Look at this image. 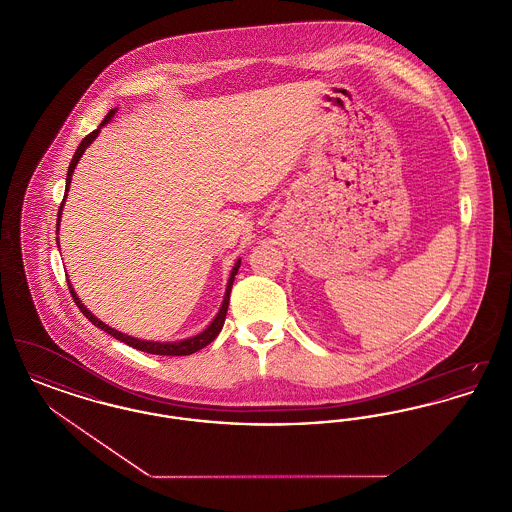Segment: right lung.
<instances>
[{"mask_svg":"<svg viewBox=\"0 0 512 512\" xmlns=\"http://www.w3.org/2000/svg\"><path fill=\"white\" fill-rule=\"evenodd\" d=\"M117 111L119 109H111L109 113H107V117L101 121L98 128L92 132V134H88L82 142H80V146L78 149L74 151L73 161H71V165H69V171H67V184H65V197H63V203H61V207H59V215H57V232H59V222H61V213H63V205H65V199H67V192H69V188H71V180H73V172L76 169V165H78V161H80V157L84 155V151L88 149V146L96 140L99 136V132H101V128L103 126H107L109 122L113 121V117L117 115ZM57 245H59V238H57ZM242 265V259H238L236 261V265L232 267V272H230V278H228V284H226V292H224V299H222V305H220L219 313H217V317L211 320V324L203 330V332H199V334H195L192 338H186V340H178V341H151V340H140V338H134V336H128V334H122L119 330H115V328H111V326H107L103 320H99L96 315H92L90 311H88V307L80 301V297L76 295L74 292L73 284L69 282V290H71V295H73L74 303L78 305V309L82 311V315L88 318L94 326H98L99 330H103V332H107L109 336H113L115 340L122 341V343H126V345H130V347H134V349H138V351H144V353H151V355H171V357H180V355H192L195 351H199V349H203L205 345H209L211 341L215 340L217 336H219L220 330H222V324H224V318H226V311H228V301H230V292H232V284H234V278H236V274H238V268Z\"/></svg>","mask_w":512,"mask_h":512,"instance_id":"1","label":"right lung"}]
</instances>
